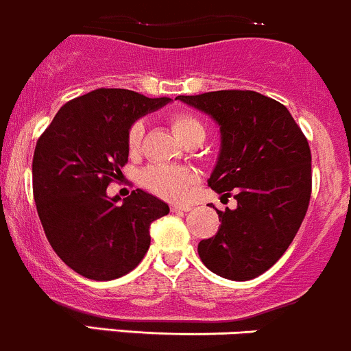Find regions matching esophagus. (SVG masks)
<instances>
[{
    "mask_svg": "<svg viewBox=\"0 0 351 351\" xmlns=\"http://www.w3.org/2000/svg\"><path fill=\"white\" fill-rule=\"evenodd\" d=\"M171 210L172 213H182V211H189L191 206L189 204H172Z\"/></svg>",
    "mask_w": 351,
    "mask_h": 351,
    "instance_id": "34e87169",
    "label": "esophagus"
}]
</instances>
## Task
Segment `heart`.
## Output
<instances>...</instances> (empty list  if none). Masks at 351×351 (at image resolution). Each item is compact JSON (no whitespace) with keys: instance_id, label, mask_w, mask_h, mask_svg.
<instances>
[{"instance_id":"b5f03b06","label":"heart","mask_w":351,"mask_h":351,"mask_svg":"<svg viewBox=\"0 0 351 351\" xmlns=\"http://www.w3.org/2000/svg\"><path fill=\"white\" fill-rule=\"evenodd\" d=\"M171 126L180 141L189 138H204V124L197 116L191 112H176L171 116ZM145 124L143 121H134L128 130L126 145L131 155L138 154L143 143ZM197 182V174L189 167H174V165H152L141 174V184L157 196L165 199L179 201L189 194L194 184Z\"/></svg>"}]
</instances>
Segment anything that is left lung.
Wrapping results in <instances>:
<instances>
[{
    "instance_id": "obj_1",
    "label": "left lung",
    "mask_w": 351,
    "mask_h": 351,
    "mask_svg": "<svg viewBox=\"0 0 351 351\" xmlns=\"http://www.w3.org/2000/svg\"><path fill=\"white\" fill-rule=\"evenodd\" d=\"M220 126L218 162L208 184L237 199L217 210L218 232L197 244L210 271L234 282L263 275L292 244L312 193L311 148L283 104L252 90L179 95Z\"/></svg>"
}]
</instances>
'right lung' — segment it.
Listing matches in <instances>:
<instances>
[{
  "label": "right lung",
  "mask_w": 351,
  "mask_h": 351,
  "mask_svg": "<svg viewBox=\"0 0 351 351\" xmlns=\"http://www.w3.org/2000/svg\"><path fill=\"white\" fill-rule=\"evenodd\" d=\"M171 102L124 88H97L66 102L37 140L34 199L54 252L78 275L106 282L140 265L150 225L169 213L158 197L136 189L107 196L128 164V130Z\"/></svg>",
  "instance_id": "right-lung-1"
}]
</instances>
